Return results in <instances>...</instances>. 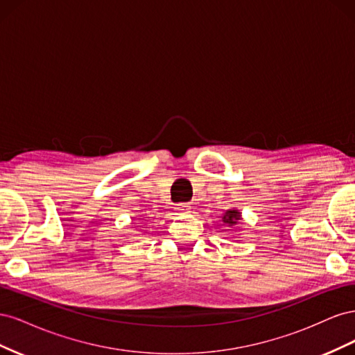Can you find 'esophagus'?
<instances>
[{
  "instance_id": "obj_1",
  "label": "esophagus",
  "mask_w": 355,
  "mask_h": 355,
  "mask_svg": "<svg viewBox=\"0 0 355 355\" xmlns=\"http://www.w3.org/2000/svg\"><path fill=\"white\" fill-rule=\"evenodd\" d=\"M176 214H184V213H189L191 210V204L189 202H179L173 207Z\"/></svg>"
}]
</instances>
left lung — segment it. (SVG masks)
Masks as SVG:
<instances>
[{"mask_svg": "<svg viewBox=\"0 0 355 355\" xmlns=\"http://www.w3.org/2000/svg\"><path fill=\"white\" fill-rule=\"evenodd\" d=\"M240 218H241V213L239 210L230 209V210H227V211L223 213L222 220H223V225H227V227L232 228L234 225L240 220Z\"/></svg>", "mask_w": 355, "mask_h": 355, "instance_id": "left-lung-1", "label": "left lung"}]
</instances>
